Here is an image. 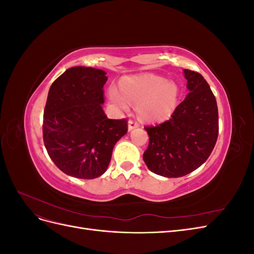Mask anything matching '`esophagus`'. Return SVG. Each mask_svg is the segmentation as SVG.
<instances>
[{
  "instance_id": "34e87169",
  "label": "esophagus",
  "mask_w": 254,
  "mask_h": 254,
  "mask_svg": "<svg viewBox=\"0 0 254 254\" xmlns=\"http://www.w3.org/2000/svg\"><path fill=\"white\" fill-rule=\"evenodd\" d=\"M139 127V124H137V123L135 122V121H131L130 120L129 122H128V130L129 131H131V130H133V129H135V128H137Z\"/></svg>"
}]
</instances>
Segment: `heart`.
Masks as SVG:
<instances>
[{"mask_svg": "<svg viewBox=\"0 0 254 254\" xmlns=\"http://www.w3.org/2000/svg\"><path fill=\"white\" fill-rule=\"evenodd\" d=\"M121 91L111 86L107 92L109 102L119 111H128L130 104L137 106V113L148 122L168 119L178 105L177 83L153 74L128 76L123 78Z\"/></svg>", "mask_w": 254, "mask_h": 254, "instance_id": "obj_1", "label": "heart"}]
</instances>
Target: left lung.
Masks as SVG:
<instances>
[{
	"label": "left lung",
	"mask_w": 254,
	"mask_h": 254,
	"mask_svg": "<svg viewBox=\"0 0 254 254\" xmlns=\"http://www.w3.org/2000/svg\"><path fill=\"white\" fill-rule=\"evenodd\" d=\"M189 93L172 118L145 127L149 135L143 160L148 170L166 178L194 172L210 157L218 136L216 98L201 74L183 70Z\"/></svg>",
	"instance_id": "obj_1"
}]
</instances>
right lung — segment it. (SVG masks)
<instances>
[{"mask_svg":"<svg viewBox=\"0 0 254 254\" xmlns=\"http://www.w3.org/2000/svg\"><path fill=\"white\" fill-rule=\"evenodd\" d=\"M99 68L73 66L52 83L43 117V141L60 171L79 179H94L108 168L114 145L127 133L126 120L105 114Z\"/></svg>","mask_w":254,"mask_h":254,"instance_id":"right-lung-1","label":"right lung"}]
</instances>
